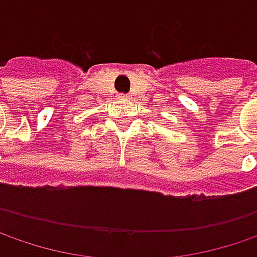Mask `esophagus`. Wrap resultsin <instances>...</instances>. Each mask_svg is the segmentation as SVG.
I'll list each match as a JSON object with an SVG mask.
<instances>
[{
  "mask_svg": "<svg viewBox=\"0 0 257 257\" xmlns=\"http://www.w3.org/2000/svg\"><path fill=\"white\" fill-rule=\"evenodd\" d=\"M120 97H122V99H128V97H126V96H123V95L120 96Z\"/></svg>",
  "mask_w": 257,
  "mask_h": 257,
  "instance_id": "1",
  "label": "esophagus"
}]
</instances>
